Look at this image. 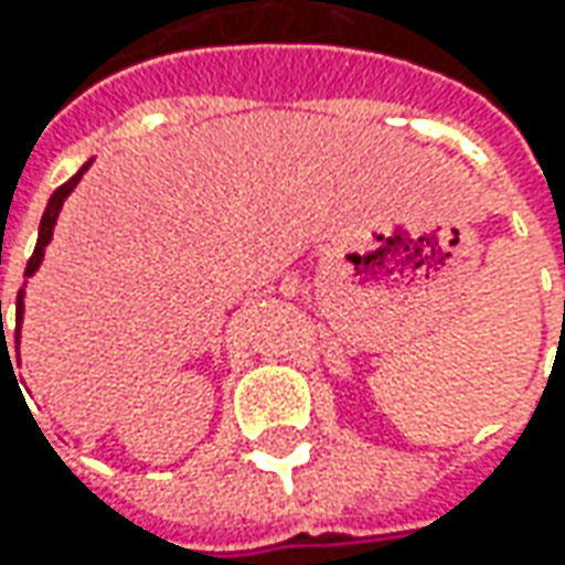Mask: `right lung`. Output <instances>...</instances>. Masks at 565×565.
<instances>
[{"label":"right lung","mask_w":565,"mask_h":565,"mask_svg":"<svg viewBox=\"0 0 565 565\" xmlns=\"http://www.w3.org/2000/svg\"><path fill=\"white\" fill-rule=\"evenodd\" d=\"M90 163L94 160H87V163L77 169V175H72L68 182L62 188H55L53 198H50V204H46V210H43V220H40V232H36V248H33L31 260H28V270H24V279H31L33 273L40 270V264H43V254H46V245L53 242V228H55V220H58V213H62V204H65V198L72 194L77 188V182H81V175L90 169ZM24 289H28V282L18 289V301H14V342L21 345V323H24ZM0 327H2V301H0ZM9 349V345H6ZM18 364H21V359H18Z\"/></svg>","instance_id":"right-lung-1"}]
</instances>
